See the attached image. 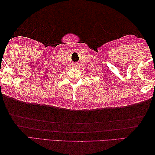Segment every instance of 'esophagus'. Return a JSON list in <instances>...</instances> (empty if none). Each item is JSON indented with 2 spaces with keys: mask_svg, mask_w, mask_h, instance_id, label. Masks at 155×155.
<instances>
[{
  "mask_svg": "<svg viewBox=\"0 0 155 155\" xmlns=\"http://www.w3.org/2000/svg\"><path fill=\"white\" fill-rule=\"evenodd\" d=\"M75 66H76V65H75Z\"/></svg>",
  "mask_w": 155,
  "mask_h": 155,
  "instance_id": "1",
  "label": "esophagus"
}]
</instances>
